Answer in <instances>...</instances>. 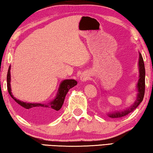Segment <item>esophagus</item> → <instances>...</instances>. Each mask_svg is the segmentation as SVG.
<instances>
[{"instance_id": "1", "label": "esophagus", "mask_w": 153, "mask_h": 153, "mask_svg": "<svg viewBox=\"0 0 153 153\" xmlns=\"http://www.w3.org/2000/svg\"><path fill=\"white\" fill-rule=\"evenodd\" d=\"M88 79H89V76H88V74L86 73V72H84V73L81 74V75H80V76H79V79L82 82H86Z\"/></svg>"}]
</instances>
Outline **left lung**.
<instances>
[{
	"instance_id": "1",
	"label": "left lung",
	"mask_w": 153,
	"mask_h": 153,
	"mask_svg": "<svg viewBox=\"0 0 153 153\" xmlns=\"http://www.w3.org/2000/svg\"><path fill=\"white\" fill-rule=\"evenodd\" d=\"M138 68H139V79L137 84V90H138V94L136 101L134 104L129 107L128 108L122 111H113V112L108 113L107 115L111 118H121L124 117L129 113L132 112L137 108V107L140 104L142 101L144 95L145 91V67L144 60L142 56L139 53V61H138Z\"/></svg>"
}]
</instances>
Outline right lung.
Masks as SVG:
<instances>
[{"mask_svg": "<svg viewBox=\"0 0 153 153\" xmlns=\"http://www.w3.org/2000/svg\"><path fill=\"white\" fill-rule=\"evenodd\" d=\"M11 66L9 67L8 73H7V89L11 97L20 106L22 113L25 115H32L33 113H40L45 115L46 118H54L58 115L59 111L61 109L63 105L65 98L69 90L76 86L77 82L75 79H65L59 85L57 94H56L55 99L49 102L48 103H30L25 102L15 98L11 93Z\"/></svg>", "mask_w": 153, "mask_h": 153, "instance_id": "add662e5", "label": "right lung"}]
</instances>
